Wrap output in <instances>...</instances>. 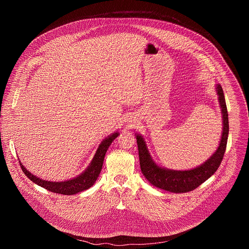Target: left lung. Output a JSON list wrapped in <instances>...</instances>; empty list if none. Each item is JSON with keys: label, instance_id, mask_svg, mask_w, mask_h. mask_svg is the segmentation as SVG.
Wrapping results in <instances>:
<instances>
[{"label": "left lung", "instance_id": "1", "mask_svg": "<svg viewBox=\"0 0 249 249\" xmlns=\"http://www.w3.org/2000/svg\"><path fill=\"white\" fill-rule=\"evenodd\" d=\"M217 93L219 95L223 115L222 139L217 151L200 166L190 170H173L162 168L152 160L144 139L140 135H137L136 138L141 170L150 183H152L154 186L173 193H185L196 189L217 171L226 152L229 136L228 109L224 91L220 85L217 86Z\"/></svg>", "mask_w": 249, "mask_h": 249}]
</instances>
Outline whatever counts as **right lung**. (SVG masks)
Returning a JSON list of instances; mask_svg holds the SVG:
<instances>
[{"label":"right lung","mask_w":249,"mask_h":249,"mask_svg":"<svg viewBox=\"0 0 249 249\" xmlns=\"http://www.w3.org/2000/svg\"><path fill=\"white\" fill-rule=\"evenodd\" d=\"M118 135H119L118 133H114V134L110 135L108 138L104 139L101 142V144L99 145L89 166L81 175L77 176L76 178H73L71 180L62 181V182L46 181V180L38 178V177L34 176L29 171H27V169H25V167L21 164L20 161H19V164H20L21 169L24 172V174L35 184H37V185H39L51 192H54V193H59V194H63V195L77 194L79 192L89 189V187H91L94 184L95 180L97 179V177L101 171L103 160H104V156H105L106 152H107L112 142L114 141V139H116Z\"/></svg>","instance_id":"right-lung-1"}]
</instances>
